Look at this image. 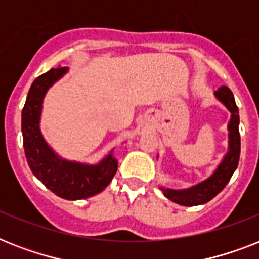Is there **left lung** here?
Masks as SVG:
<instances>
[{
  "mask_svg": "<svg viewBox=\"0 0 259 259\" xmlns=\"http://www.w3.org/2000/svg\"><path fill=\"white\" fill-rule=\"evenodd\" d=\"M215 95L231 111V119L229 123L230 149L223 158V161L221 162V165L213 172L212 176L208 177L203 183H199L197 185L188 189H180V191L161 188L164 195L177 204L192 207V205L204 204L213 199L227 185L233 173L237 169L238 162H239L241 134H239V111H238V106L235 103V98H234L231 90L225 86L218 90Z\"/></svg>",
  "mask_w": 259,
  "mask_h": 259,
  "instance_id": "left-lung-1",
  "label": "left lung"
}]
</instances>
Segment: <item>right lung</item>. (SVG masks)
<instances>
[{
	"mask_svg": "<svg viewBox=\"0 0 259 259\" xmlns=\"http://www.w3.org/2000/svg\"><path fill=\"white\" fill-rule=\"evenodd\" d=\"M66 72V67L51 68L34 79L21 114L22 141L26 161L34 176L59 197L79 200L102 192L113 180L118 162L111 153L98 165L66 161L55 154L44 141L38 126L42 98L47 90Z\"/></svg>",
	"mask_w": 259,
	"mask_h": 259,
	"instance_id": "obj_1",
	"label": "right lung"
}]
</instances>
